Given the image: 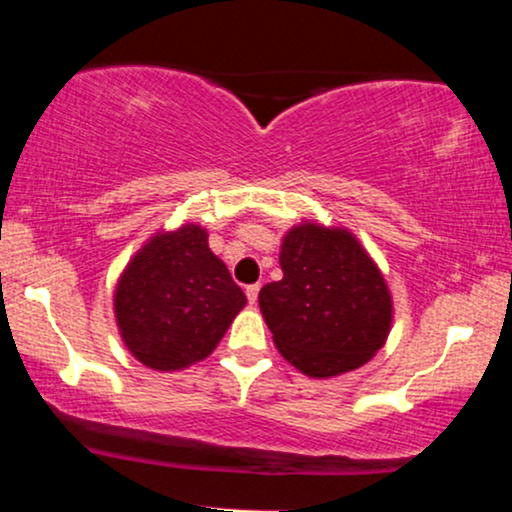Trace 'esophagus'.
I'll return each instance as SVG.
<instances>
[{"instance_id": "obj_1", "label": "esophagus", "mask_w": 512, "mask_h": 512, "mask_svg": "<svg viewBox=\"0 0 512 512\" xmlns=\"http://www.w3.org/2000/svg\"><path fill=\"white\" fill-rule=\"evenodd\" d=\"M257 293H260V284H252V286H248V289H245V296H248V303L250 305H255Z\"/></svg>"}]
</instances>
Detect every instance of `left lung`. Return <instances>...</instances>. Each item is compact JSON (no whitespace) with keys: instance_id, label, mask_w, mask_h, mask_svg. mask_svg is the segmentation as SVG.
<instances>
[{"instance_id":"left-lung-1","label":"left lung","mask_w":512,"mask_h":512,"mask_svg":"<svg viewBox=\"0 0 512 512\" xmlns=\"http://www.w3.org/2000/svg\"><path fill=\"white\" fill-rule=\"evenodd\" d=\"M279 264L284 279L262 286L260 308L286 361L310 378H330L363 366L385 344L390 291L351 233L291 228Z\"/></svg>"}]
</instances>
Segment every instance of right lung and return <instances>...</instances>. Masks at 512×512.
<instances>
[{
    "label": "right lung",
    "mask_w": 512,
    "mask_h": 512,
    "mask_svg": "<svg viewBox=\"0 0 512 512\" xmlns=\"http://www.w3.org/2000/svg\"><path fill=\"white\" fill-rule=\"evenodd\" d=\"M243 305L245 293L199 226L161 233L144 245L115 291L127 349L156 370H180L207 358Z\"/></svg>",
    "instance_id": "obj_1"
}]
</instances>
